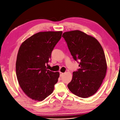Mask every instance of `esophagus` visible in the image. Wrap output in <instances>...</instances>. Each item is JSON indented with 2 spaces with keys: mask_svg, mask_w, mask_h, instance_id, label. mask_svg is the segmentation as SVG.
<instances>
[{
  "mask_svg": "<svg viewBox=\"0 0 120 120\" xmlns=\"http://www.w3.org/2000/svg\"><path fill=\"white\" fill-rule=\"evenodd\" d=\"M64 75V73L63 72H60V76H63V75Z\"/></svg>",
  "mask_w": 120,
  "mask_h": 120,
  "instance_id": "34e87169",
  "label": "esophagus"
}]
</instances>
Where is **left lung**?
<instances>
[{
	"instance_id": "8db88e82",
	"label": "left lung",
	"mask_w": 120,
	"mask_h": 120,
	"mask_svg": "<svg viewBox=\"0 0 120 120\" xmlns=\"http://www.w3.org/2000/svg\"><path fill=\"white\" fill-rule=\"evenodd\" d=\"M62 37L80 67L73 72L72 79L68 85L69 90L82 98L94 95L101 86L107 70L101 45L96 39L79 30L65 32Z\"/></svg>"
}]
</instances>
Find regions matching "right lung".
Segmentation results:
<instances>
[{
	"label": "right lung",
	"mask_w": 120,
	"mask_h": 120,
	"mask_svg": "<svg viewBox=\"0 0 120 120\" xmlns=\"http://www.w3.org/2000/svg\"><path fill=\"white\" fill-rule=\"evenodd\" d=\"M62 31L36 33L20 45L16 61V75L19 86L29 98L41 101L52 93L59 72L48 70L52 51L61 38Z\"/></svg>",
	"instance_id": "obj_1"
}]
</instances>
